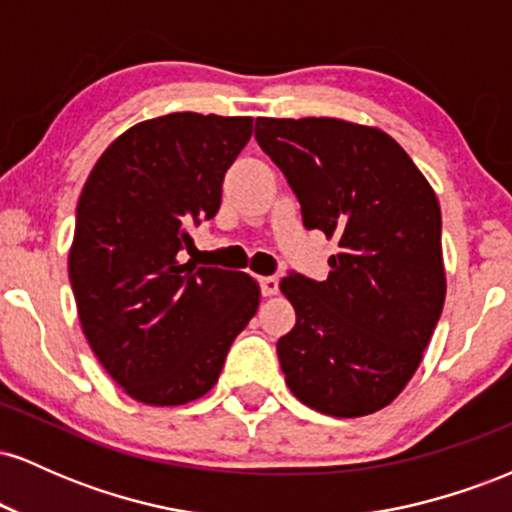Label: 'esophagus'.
<instances>
[{"label": "esophagus", "mask_w": 512, "mask_h": 512, "mask_svg": "<svg viewBox=\"0 0 512 512\" xmlns=\"http://www.w3.org/2000/svg\"><path fill=\"white\" fill-rule=\"evenodd\" d=\"M260 286H262V296H276L279 293V279L276 276H260Z\"/></svg>", "instance_id": "1"}]
</instances>
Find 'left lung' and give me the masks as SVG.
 I'll return each mask as SVG.
<instances>
[{"label": "left lung", "instance_id": "obj_1", "mask_svg": "<svg viewBox=\"0 0 512 512\" xmlns=\"http://www.w3.org/2000/svg\"><path fill=\"white\" fill-rule=\"evenodd\" d=\"M257 144L289 180L305 228L337 238L325 281L279 289L296 325L276 342L305 407L354 419L395 402L445 303L440 204L407 151L342 117H257Z\"/></svg>", "mask_w": 512, "mask_h": 512}]
</instances>
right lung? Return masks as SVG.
I'll return each instance as SVG.
<instances>
[{
	"label": "right lung",
	"instance_id": "obj_1",
	"mask_svg": "<svg viewBox=\"0 0 512 512\" xmlns=\"http://www.w3.org/2000/svg\"><path fill=\"white\" fill-rule=\"evenodd\" d=\"M250 137L252 117L144 120L103 151L81 190L69 248L81 330L137 402L180 407L207 395L257 313L250 274L180 262Z\"/></svg>",
	"mask_w": 512,
	"mask_h": 512
}]
</instances>
